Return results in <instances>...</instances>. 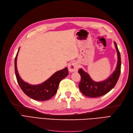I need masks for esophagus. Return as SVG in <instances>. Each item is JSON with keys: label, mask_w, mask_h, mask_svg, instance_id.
Wrapping results in <instances>:
<instances>
[{"label": "esophagus", "mask_w": 133, "mask_h": 133, "mask_svg": "<svg viewBox=\"0 0 133 133\" xmlns=\"http://www.w3.org/2000/svg\"><path fill=\"white\" fill-rule=\"evenodd\" d=\"M68 69L70 72H76L78 70V64L76 62H72L68 66Z\"/></svg>", "instance_id": "obj_1"}]
</instances>
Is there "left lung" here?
Wrapping results in <instances>:
<instances>
[{"mask_svg": "<svg viewBox=\"0 0 133 133\" xmlns=\"http://www.w3.org/2000/svg\"><path fill=\"white\" fill-rule=\"evenodd\" d=\"M114 44L118 55L117 65L115 71L106 80L99 82H94L82 69H79L78 73L81 76L79 88L84 95L90 98L99 97L107 94L116 85L121 71V58L116 43L114 42Z\"/></svg>", "mask_w": 133, "mask_h": 133, "instance_id": "left-lung-1", "label": "left lung"}]
</instances>
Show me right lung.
Returning <instances> with one entry per match:
<instances>
[{
    "label": "right lung",
    "instance_id": "obj_1",
    "mask_svg": "<svg viewBox=\"0 0 133 133\" xmlns=\"http://www.w3.org/2000/svg\"><path fill=\"white\" fill-rule=\"evenodd\" d=\"M19 49L15 58V73L17 82L21 89L30 98L38 101H45L50 99L57 92L59 84L61 80L68 75V68L55 73L46 81L38 85H30L24 82L20 77L17 66V59Z\"/></svg>",
    "mask_w": 133,
    "mask_h": 133
}]
</instances>
